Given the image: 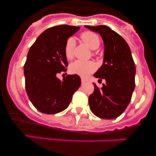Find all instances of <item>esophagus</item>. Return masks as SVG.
Here are the masks:
<instances>
[{
    "label": "esophagus",
    "mask_w": 156,
    "mask_h": 156,
    "mask_svg": "<svg viewBox=\"0 0 156 156\" xmlns=\"http://www.w3.org/2000/svg\"><path fill=\"white\" fill-rule=\"evenodd\" d=\"M87 81V80L86 79H84V78H82V79H81V83H82L83 84V83H85Z\"/></svg>",
    "instance_id": "obj_1"
}]
</instances>
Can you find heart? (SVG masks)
<instances>
[{"label":"heart","instance_id":"heart-1","mask_svg":"<svg viewBox=\"0 0 156 156\" xmlns=\"http://www.w3.org/2000/svg\"><path fill=\"white\" fill-rule=\"evenodd\" d=\"M82 41L87 45L90 49L95 50L100 45V39L98 36L94 33L90 31L83 32L80 34ZM75 46V40L73 37H69L66 42L64 48L65 55L68 59H71L73 56V49ZM96 69V66L93 62H84L76 60L71 63L69 66V71L71 73L79 75L80 76H87Z\"/></svg>","mask_w":156,"mask_h":156}]
</instances>
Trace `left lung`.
I'll return each instance as SVG.
<instances>
[{
  "mask_svg": "<svg viewBox=\"0 0 156 156\" xmlns=\"http://www.w3.org/2000/svg\"><path fill=\"white\" fill-rule=\"evenodd\" d=\"M85 27L100 34L105 47L103 64L94 76L105 83L101 88L94 84L89 96L90 108L99 118L115 119L125 111L135 87L136 68L131 51L126 41L108 27Z\"/></svg>",
  "mask_w": 156,
  "mask_h": 156,
  "instance_id": "8db88e82",
  "label": "left lung"
}]
</instances>
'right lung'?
I'll use <instances>...</instances> for the list:
<instances>
[{"label": "right lung", "instance_id": "obj_1", "mask_svg": "<svg viewBox=\"0 0 156 156\" xmlns=\"http://www.w3.org/2000/svg\"><path fill=\"white\" fill-rule=\"evenodd\" d=\"M79 30L80 27L68 25L49 28L30 48L24 65L26 90L32 104L43 113L55 114L66 109L80 87L78 75H68L62 81L57 77L67 70L66 41Z\"/></svg>", "mask_w": 156, "mask_h": 156}]
</instances>
